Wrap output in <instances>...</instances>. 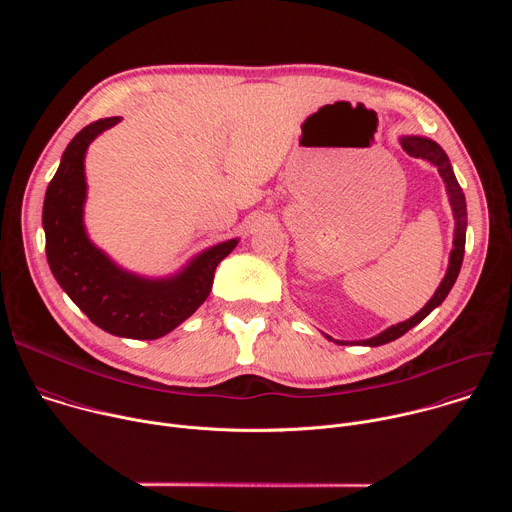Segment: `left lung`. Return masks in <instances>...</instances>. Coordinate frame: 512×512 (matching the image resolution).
Here are the masks:
<instances>
[{"instance_id": "8db88e82", "label": "left lung", "mask_w": 512, "mask_h": 512, "mask_svg": "<svg viewBox=\"0 0 512 512\" xmlns=\"http://www.w3.org/2000/svg\"><path fill=\"white\" fill-rule=\"evenodd\" d=\"M401 148L411 156V158H421V160H427L431 162L437 172H440L444 184H446V192H448V198H450V204H452V212H454V221H456V229H454V249L450 253V265H448V271H446V277L442 279L440 287L435 289L433 298L415 314L411 316L409 320L405 322H399L387 330H383L381 334L369 338V340H360L362 346H381V344H387V342H393L397 338H401L407 330H411L413 326H417L425 316H429L437 306H440L446 296L450 294V289L454 287L456 279H458V273H460V267H462V261H464V247H466V225H468V214H466V196L456 180V174L452 170V164H450V158L448 154L437 145L435 141L427 139V137H421V135H407V137H401ZM328 340H334L326 334ZM336 344H348V342H342V340H334Z\"/></svg>"}]
</instances>
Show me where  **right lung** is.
<instances>
[{
	"label": "right lung",
	"instance_id": "add662e5",
	"mask_svg": "<svg viewBox=\"0 0 512 512\" xmlns=\"http://www.w3.org/2000/svg\"><path fill=\"white\" fill-rule=\"evenodd\" d=\"M121 117L99 119L66 145L44 196L46 259L58 285L101 330L135 340H156L190 318L212 289L214 269L239 243L231 239L196 255L180 273L150 279L115 265L87 237L85 154L89 143Z\"/></svg>",
	"mask_w": 512,
	"mask_h": 512
}]
</instances>
